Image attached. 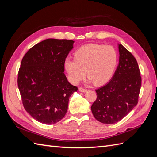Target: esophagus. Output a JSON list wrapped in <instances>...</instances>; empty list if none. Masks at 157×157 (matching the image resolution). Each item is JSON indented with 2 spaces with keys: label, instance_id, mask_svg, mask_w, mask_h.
Instances as JSON below:
<instances>
[{
  "label": "esophagus",
  "instance_id": "esophagus-1",
  "mask_svg": "<svg viewBox=\"0 0 157 157\" xmlns=\"http://www.w3.org/2000/svg\"><path fill=\"white\" fill-rule=\"evenodd\" d=\"M79 91L81 92H86L87 91V90L86 88H84L82 87H80L79 88Z\"/></svg>",
  "mask_w": 157,
  "mask_h": 157
}]
</instances>
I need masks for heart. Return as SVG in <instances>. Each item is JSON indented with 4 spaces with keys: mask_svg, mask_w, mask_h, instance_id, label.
Listing matches in <instances>:
<instances>
[{
    "mask_svg": "<svg viewBox=\"0 0 157 157\" xmlns=\"http://www.w3.org/2000/svg\"><path fill=\"white\" fill-rule=\"evenodd\" d=\"M75 59L67 58L64 68L69 79L77 84L86 73L90 82L96 86L106 84L116 69L118 55L111 46L89 44L80 47L74 54Z\"/></svg>",
    "mask_w": 157,
    "mask_h": 157,
    "instance_id": "b5f03b06",
    "label": "heart"
}]
</instances>
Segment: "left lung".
Returning a JSON list of instances; mask_svg holds the SVG:
<instances>
[{"mask_svg":"<svg viewBox=\"0 0 157 157\" xmlns=\"http://www.w3.org/2000/svg\"><path fill=\"white\" fill-rule=\"evenodd\" d=\"M119 64L111 80L96 90L97 98L91 110L95 118L103 124L120 121L138 103L141 85L140 71L131 52L118 46Z\"/></svg>","mask_w":157,"mask_h":157,"instance_id":"1","label":"left lung"}]
</instances>
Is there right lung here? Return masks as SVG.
I'll list each match as a JSON object with an SVG mask.
<instances>
[{
  "mask_svg": "<svg viewBox=\"0 0 157 157\" xmlns=\"http://www.w3.org/2000/svg\"><path fill=\"white\" fill-rule=\"evenodd\" d=\"M73 40L48 39L23 56L17 85L26 111L35 120L54 124L65 117L71 95L78 88L64 74V61Z\"/></svg>",
  "mask_w": 157,
  "mask_h": 157,
  "instance_id": "1",
  "label": "right lung"
}]
</instances>
